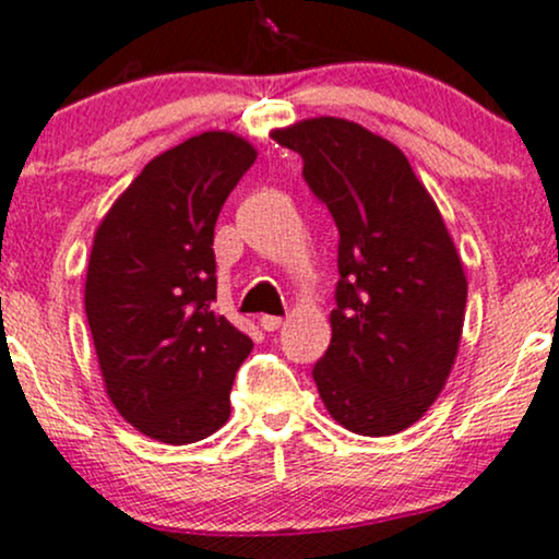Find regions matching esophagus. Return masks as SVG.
<instances>
[{
    "mask_svg": "<svg viewBox=\"0 0 559 559\" xmlns=\"http://www.w3.org/2000/svg\"><path fill=\"white\" fill-rule=\"evenodd\" d=\"M282 326L280 317H261V330L264 332H277Z\"/></svg>",
    "mask_w": 559,
    "mask_h": 559,
    "instance_id": "1",
    "label": "esophagus"
}]
</instances>
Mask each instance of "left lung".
Listing matches in <instances>:
<instances>
[{
    "mask_svg": "<svg viewBox=\"0 0 559 559\" xmlns=\"http://www.w3.org/2000/svg\"><path fill=\"white\" fill-rule=\"evenodd\" d=\"M340 229L332 343L313 366L330 416L390 437L435 405L461 347L468 280L435 199L395 143L343 117L272 130Z\"/></svg>",
    "mask_w": 559,
    "mask_h": 559,
    "instance_id": "left-lung-1",
    "label": "left lung"
}]
</instances>
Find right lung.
I'll use <instances>...</instances> for the list:
<instances>
[{"instance_id": "obj_1", "label": "right lung", "mask_w": 559, "mask_h": 559, "mask_svg": "<svg viewBox=\"0 0 559 559\" xmlns=\"http://www.w3.org/2000/svg\"><path fill=\"white\" fill-rule=\"evenodd\" d=\"M255 154L229 130L188 138L154 156L96 227L85 317L104 390L156 442H199L229 418L253 343L212 311V246L222 203Z\"/></svg>"}]
</instances>
